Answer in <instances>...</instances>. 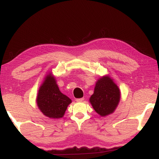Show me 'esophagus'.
I'll return each instance as SVG.
<instances>
[{"mask_svg": "<svg viewBox=\"0 0 159 159\" xmlns=\"http://www.w3.org/2000/svg\"><path fill=\"white\" fill-rule=\"evenodd\" d=\"M83 100H84V98H79V99H76V101H77V102H82Z\"/></svg>", "mask_w": 159, "mask_h": 159, "instance_id": "34e87169", "label": "esophagus"}]
</instances>
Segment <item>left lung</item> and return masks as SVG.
Here are the masks:
<instances>
[{
    "label": "left lung",
    "mask_w": 159,
    "mask_h": 159,
    "mask_svg": "<svg viewBox=\"0 0 159 159\" xmlns=\"http://www.w3.org/2000/svg\"><path fill=\"white\" fill-rule=\"evenodd\" d=\"M120 100V91L117 84L108 76L97 81L94 93L89 101L95 111L101 116L111 114L117 107Z\"/></svg>",
    "instance_id": "obj_1"
}]
</instances>
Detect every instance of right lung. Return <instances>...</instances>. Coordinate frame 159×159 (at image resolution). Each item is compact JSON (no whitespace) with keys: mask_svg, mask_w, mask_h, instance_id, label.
Wrapping results in <instances>:
<instances>
[{"mask_svg":"<svg viewBox=\"0 0 159 159\" xmlns=\"http://www.w3.org/2000/svg\"><path fill=\"white\" fill-rule=\"evenodd\" d=\"M37 105L46 116L58 119L64 115L71 99L60 92L56 80L51 73L46 76L37 96Z\"/></svg>","mask_w":159,"mask_h":159,"instance_id":"1","label":"right lung"}]
</instances>
